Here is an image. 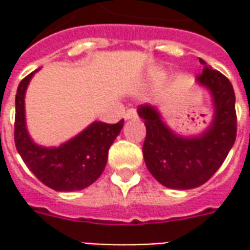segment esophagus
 I'll list each match as a JSON object with an SVG mask.
<instances>
[{"label": "esophagus", "mask_w": 250, "mask_h": 250, "mask_svg": "<svg viewBox=\"0 0 250 250\" xmlns=\"http://www.w3.org/2000/svg\"><path fill=\"white\" fill-rule=\"evenodd\" d=\"M138 118V112L135 108L127 109V112L125 114V119H136Z\"/></svg>", "instance_id": "1"}]
</instances>
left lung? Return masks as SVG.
<instances>
[{"instance_id":"obj_1","label":"left lung","mask_w":250,"mask_h":250,"mask_svg":"<svg viewBox=\"0 0 250 250\" xmlns=\"http://www.w3.org/2000/svg\"><path fill=\"white\" fill-rule=\"evenodd\" d=\"M204 71L197 83L209 89L214 116L198 136H181L168 128L155 107L142 104L138 114L145 120L143 158L152 177L168 188H198L221 167L234 145L237 134L236 96L229 79L199 59Z\"/></svg>"}]
</instances>
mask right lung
<instances>
[{"mask_svg": "<svg viewBox=\"0 0 250 250\" xmlns=\"http://www.w3.org/2000/svg\"><path fill=\"white\" fill-rule=\"evenodd\" d=\"M35 72L22 79L17 88L14 120L16 148L28 168L45 186L57 191L83 190L102 175L109 147L123 128L125 120L116 125L93 122L79 135L59 147L36 145L28 134L25 122V92Z\"/></svg>", "mask_w": 250, "mask_h": 250, "instance_id": "add662e5", "label": "right lung"}]
</instances>
